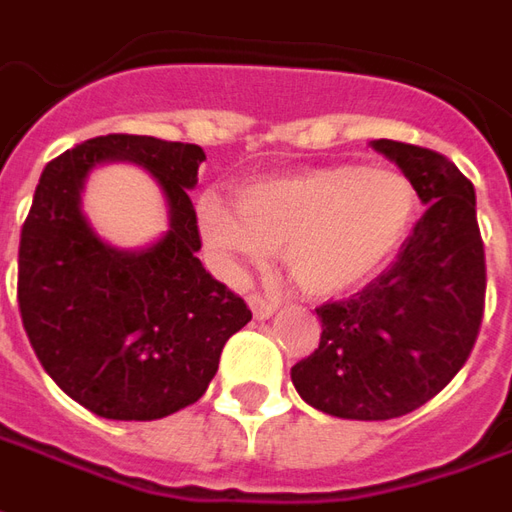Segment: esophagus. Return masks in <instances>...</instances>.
<instances>
[{
  "label": "esophagus",
  "instance_id": "obj_1",
  "mask_svg": "<svg viewBox=\"0 0 512 512\" xmlns=\"http://www.w3.org/2000/svg\"><path fill=\"white\" fill-rule=\"evenodd\" d=\"M250 308H253V317L256 320H267V317H273L275 308H278V303L275 300H270V297H264L262 292H253V295L248 297Z\"/></svg>",
  "mask_w": 512,
  "mask_h": 512
}]
</instances>
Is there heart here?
I'll return each instance as SVG.
<instances>
[{"instance_id": "b5f03b06", "label": "heart", "mask_w": 512, "mask_h": 512, "mask_svg": "<svg viewBox=\"0 0 512 512\" xmlns=\"http://www.w3.org/2000/svg\"><path fill=\"white\" fill-rule=\"evenodd\" d=\"M419 195L391 168L322 165L245 184L237 209L209 195L201 223L228 267L284 250L286 273L308 295H344L386 267L408 239Z\"/></svg>"}]
</instances>
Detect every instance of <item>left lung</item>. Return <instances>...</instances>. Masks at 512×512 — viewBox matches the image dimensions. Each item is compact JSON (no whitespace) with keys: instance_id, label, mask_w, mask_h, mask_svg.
I'll return each mask as SVG.
<instances>
[{"instance_id":"8db88e82","label":"left lung","mask_w":512,"mask_h":512,"mask_svg":"<svg viewBox=\"0 0 512 512\" xmlns=\"http://www.w3.org/2000/svg\"><path fill=\"white\" fill-rule=\"evenodd\" d=\"M427 212L397 259L347 300L317 308L320 347L292 366L297 394L339 419L422 408L469 361L485 311V250L471 181L430 148L375 140Z\"/></svg>"}]
</instances>
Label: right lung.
<instances>
[{"label":"right lung","mask_w":512,"mask_h":512,"mask_svg":"<svg viewBox=\"0 0 512 512\" xmlns=\"http://www.w3.org/2000/svg\"><path fill=\"white\" fill-rule=\"evenodd\" d=\"M107 158L143 164L171 206V231L129 254L104 246L78 209L87 173ZM206 159L195 143L107 134L52 159L18 245V311L49 378L104 419L151 422L204 397L250 308L206 273L187 190Z\"/></svg>","instance_id":"1"}]
</instances>
